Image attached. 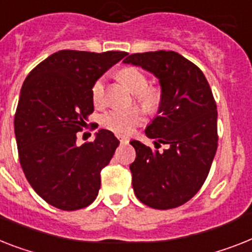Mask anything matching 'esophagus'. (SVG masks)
Segmentation results:
<instances>
[{"label":"esophagus","instance_id":"1","mask_svg":"<svg viewBox=\"0 0 252 252\" xmlns=\"http://www.w3.org/2000/svg\"><path fill=\"white\" fill-rule=\"evenodd\" d=\"M118 140H120V143H122V144H126V143H128V139L124 138V136H118Z\"/></svg>","mask_w":252,"mask_h":252}]
</instances>
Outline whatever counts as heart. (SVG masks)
<instances>
[{
  "instance_id": "1",
  "label": "heart",
  "mask_w": 252,
  "mask_h": 252,
  "mask_svg": "<svg viewBox=\"0 0 252 252\" xmlns=\"http://www.w3.org/2000/svg\"><path fill=\"white\" fill-rule=\"evenodd\" d=\"M120 80L135 93V99L149 113H155L162 104L163 94L157 86H148L149 80L141 70L135 66H125L118 72ZM91 97L96 107L103 105L105 100V76L99 77L91 86ZM144 121V112L139 107L112 109L101 116V125L107 130L117 135H130L136 126Z\"/></svg>"
}]
</instances>
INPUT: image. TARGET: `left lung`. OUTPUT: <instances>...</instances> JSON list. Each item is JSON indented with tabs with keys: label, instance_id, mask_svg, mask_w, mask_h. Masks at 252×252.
Returning a JSON list of instances; mask_svg holds the SVG:
<instances>
[{
	"label": "left lung",
	"instance_id": "obj_1",
	"mask_svg": "<svg viewBox=\"0 0 252 252\" xmlns=\"http://www.w3.org/2000/svg\"><path fill=\"white\" fill-rule=\"evenodd\" d=\"M124 63L152 72L163 94L158 116L145 130L157 149L130 141L136 151L130 165L135 196L152 209H175L198 192L213 165L219 139L213 91L202 70L175 51L131 54ZM161 144L168 145L163 152Z\"/></svg>",
	"mask_w": 252,
	"mask_h": 252
}]
</instances>
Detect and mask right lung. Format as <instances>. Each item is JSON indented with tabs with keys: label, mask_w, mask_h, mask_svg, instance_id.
I'll return each instance as SVG.
<instances>
[{
	"label": "right lung",
	"mask_w": 252,
	"mask_h": 252,
	"mask_svg": "<svg viewBox=\"0 0 252 252\" xmlns=\"http://www.w3.org/2000/svg\"><path fill=\"white\" fill-rule=\"evenodd\" d=\"M125 51L62 50L34 66L20 90L14 128L19 162L34 192L64 211L95 201L100 172L120 144L112 131L77 145L87 116L94 112L91 86Z\"/></svg>",
	"instance_id": "add662e5"
}]
</instances>
